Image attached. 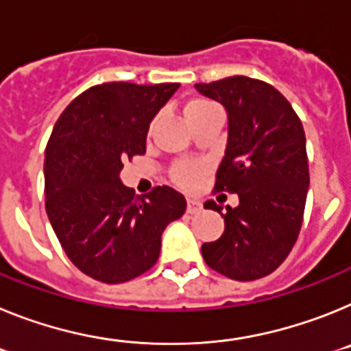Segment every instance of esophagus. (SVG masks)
Returning <instances> with one entry per match:
<instances>
[{"label": "esophagus", "mask_w": 351, "mask_h": 351, "mask_svg": "<svg viewBox=\"0 0 351 351\" xmlns=\"http://www.w3.org/2000/svg\"><path fill=\"white\" fill-rule=\"evenodd\" d=\"M187 212L189 213H199L201 212V203L196 199H189L187 201Z\"/></svg>", "instance_id": "34e87169"}]
</instances>
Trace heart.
Masks as SVG:
<instances>
[{
    "instance_id": "b5f03b06",
    "label": "heart",
    "mask_w": 351,
    "mask_h": 351,
    "mask_svg": "<svg viewBox=\"0 0 351 351\" xmlns=\"http://www.w3.org/2000/svg\"><path fill=\"white\" fill-rule=\"evenodd\" d=\"M212 108H215V106L212 102H208L206 99H191L184 108L185 118L187 120L189 118H194ZM201 176H203V167L197 166V164H180L175 171H173V180L184 189L196 187L199 184Z\"/></svg>"
}]
</instances>
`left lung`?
Instances as JSON below:
<instances>
[{
  "label": "left lung",
  "instance_id": "obj_1",
  "mask_svg": "<svg viewBox=\"0 0 351 351\" xmlns=\"http://www.w3.org/2000/svg\"><path fill=\"white\" fill-rule=\"evenodd\" d=\"M201 95L228 112V145L215 191L239 194V206L222 210L224 233L201 245L212 270L234 281L272 274L293 249L309 189L306 134L281 91L245 75L197 83Z\"/></svg>",
  "mask_w": 351,
  "mask_h": 351
}]
</instances>
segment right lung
<instances>
[{
    "label": "right lung",
    "mask_w": 351,
    "mask_h": 351,
    "mask_svg": "<svg viewBox=\"0 0 351 351\" xmlns=\"http://www.w3.org/2000/svg\"><path fill=\"white\" fill-rule=\"evenodd\" d=\"M178 83H104L83 91L58 118L45 148V210L69 260L100 282L150 270L160 237L187 201L162 185L134 196L123 162L146 152V134Z\"/></svg>",
    "instance_id": "right-lung-1"
}]
</instances>
